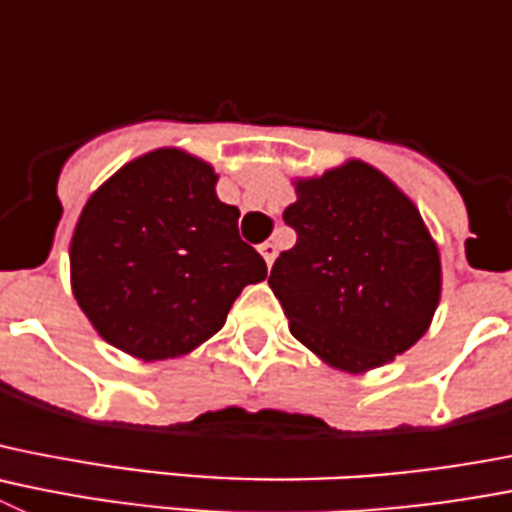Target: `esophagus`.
I'll return each mask as SVG.
<instances>
[{"label":"esophagus","instance_id":"esophagus-1","mask_svg":"<svg viewBox=\"0 0 512 512\" xmlns=\"http://www.w3.org/2000/svg\"><path fill=\"white\" fill-rule=\"evenodd\" d=\"M259 251H261V256H264L266 266H269V269H271V264H274V259H276V243H271V241L261 243Z\"/></svg>","mask_w":512,"mask_h":512}]
</instances>
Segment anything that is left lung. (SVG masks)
I'll list each match as a JSON object with an SVG mask.
<instances>
[{
	"label": "left lung",
	"instance_id": "1",
	"mask_svg": "<svg viewBox=\"0 0 512 512\" xmlns=\"http://www.w3.org/2000/svg\"><path fill=\"white\" fill-rule=\"evenodd\" d=\"M297 243L271 266L269 287L289 330L327 365L365 373L429 330L442 261L419 208L360 159L297 180L284 210Z\"/></svg>",
	"mask_w": 512,
	"mask_h": 512
}]
</instances>
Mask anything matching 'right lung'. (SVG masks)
<instances>
[{
    "mask_svg": "<svg viewBox=\"0 0 512 512\" xmlns=\"http://www.w3.org/2000/svg\"><path fill=\"white\" fill-rule=\"evenodd\" d=\"M215 182L208 162L164 147L88 198L70 241V284L114 348L147 363L190 353L225 325L246 284L266 279Z\"/></svg>",
    "mask_w": 512,
    "mask_h": 512,
    "instance_id": "1",
    "label": "right lung"
}]
</instances>
